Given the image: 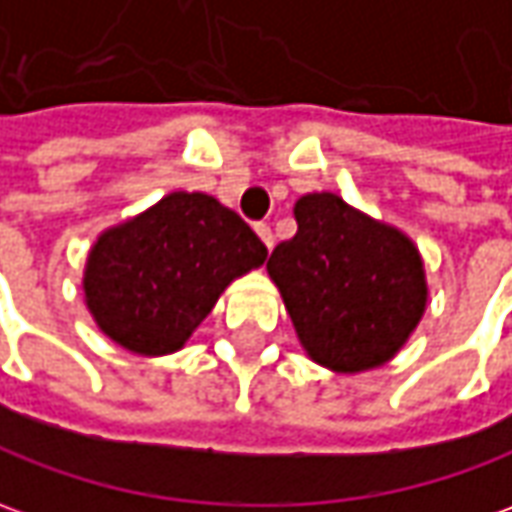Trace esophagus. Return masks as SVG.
<instances>
[{
    "mask_svg": "<svg viewBox=\"0 0 512 512\" xmlns=\"http://www.w3.org/2000/svg\"><path fill=\"white\" fill-rule=\"evenodd\" d=\"M255 232H257V238L263 241V246H266V249H271V246H274V232H271L269 224H255Z\"/></svg>",
    "mask_w": 512,
    "mask_h": 512,
    "instance_id": "obj_1",
    "label": "esophagus"
}]
</instances>
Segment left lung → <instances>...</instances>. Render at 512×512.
I'll use <instances>...</instances> for the list:
<instances>
[{"instance_id": "left-lung-1", "label": "left lung", "mask_w": 512, "mask_h": 512, "mask_svg": "<svg viewBox=\"0 0 512 512\" xmlns=\"http://www.w3.org/2000/svg\"><path fill=\"white\" fill-rule=\"evenodd\" d=\"M297 235L271 252V280L308 356L339 373L378 367L401 350L426 308V274L398 229L333 193L302 196Z\"/></svg>"}]
</instances>
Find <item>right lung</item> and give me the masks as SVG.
Returning <instances> with one entry per match:
<instances>
[{
  "instance_id": "right-lung-1",
  "label": "right lung",
  "mask_w": 512,
  "mask_h": 512,
  "mask_svg": "<svg viewBox=\"0 0 512 512\" xmlns=\"http://www.w3.org/2000/svg\"><path fill=\"white\" fill-rule=\"evenodd\" d=\"M238 212L204 193H170L95 243L83 291L100 330L131 353L179 350L235 277L266 260Z\"/></svg>"
}]
</instances>
